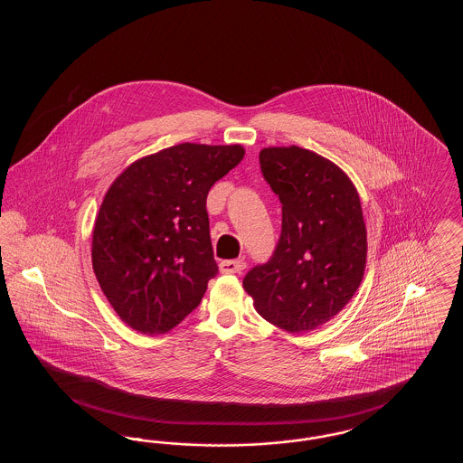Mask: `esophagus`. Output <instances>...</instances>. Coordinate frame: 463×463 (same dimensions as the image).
Instances as JSON below:
<instances>
[{
    "label": "esophagus",
    "mask_w": 463,
    "mask_h": 463,
    "mask_svg": "<svg viewBox=\"0 0 463 463\" xmlns=\"http://www.w3.org/2000/svg\"><path fill=\"white\" fill-rule=\"evenodd\" d=\"M246 267L244 260H222L219 270L222 274H238Z\"/></svg>",
    "instance_id": "esophagus-1"
}]
</instances>
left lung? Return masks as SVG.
Returning a JSON list of instances; mask_svg holds the SVG:
<instances>
[{
	"label": "left lung",
	"instance_id": "1",
	"mask_svg": "<svg viewBox=\"0 0 463 463\" xmlns=\"http://www.w3.org/2000/svg\"><path fill=\"white\" fill-rule=\"evenodd\" d=\"M260 166L283 204V229L272 259L253 267L242 288L265 321L307 333L345 307L363 281L361 199L338 165L298 146L264 147Z\"/></svg>",
	"mask_w": 463,
	"mask_h": 463
}]
</instances>
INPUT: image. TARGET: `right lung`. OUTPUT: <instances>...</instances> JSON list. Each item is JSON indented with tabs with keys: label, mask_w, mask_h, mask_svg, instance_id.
Instances as JSON below:
<instances>
[{
	"label": "right lung",
	"mask_w": 463,
	"mask_h": 463,
	"mask_svg": "<svg viewBox=\"0 0 463 463\" xmlns=\"http://www.w3.org/2000/svg\"><path fill=\"white\" fill-rule=\"evenodd\" d=\"M244 147L184 142L144 156L110 184L91 234V265L116 314L161 335L198 307L217 274L206 196Z\"/></svg>",
	"instance_id": "add662e5"
}]
</instances>
